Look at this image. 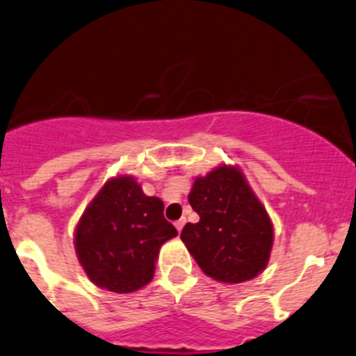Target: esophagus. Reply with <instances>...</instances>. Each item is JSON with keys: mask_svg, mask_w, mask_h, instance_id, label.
Returning a JSON list of instances; mask_svg holds the SVG:
<instances>
[{"mask_svg": "<svg viewBox=\"0 0 356 356\" xmlns=\"http://www.w3.org/2000/svg\"><path fill=\"white\" fill-rule=\"evenodd\" d=\"M184 224H186V219H179V220H175L174 226H175V229H177L179 233H181V229H182V227H184Z\"/></svg>", "mask_w": 356, "mask_h": 356, "instance_id": "34e87169", "label": "esophagus"}]
</instances>
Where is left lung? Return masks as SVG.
Masks as SVG:
<instances>
[{"label": "left lung", "mask_w": 356, "mask_h": 356, "mask_svg": "<svg viewBox=\"0 0 356 356\" xmlns=\"http://www.w3.org/2000/svg\"><path fill=\"white\" fill-rule=\"evenodd\" d=\"M188 200L200 220L182 227L181 240L207 277L241 284L264 271L273 224L240 168L219 165L196 177Z\"/></svg>", "instance_id": "obj_1"}]
</instances>
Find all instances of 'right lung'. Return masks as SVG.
Returning a JSON list of instances; mask_svg holds the SVG:
<instances>
[{
  "instance_id": "add662e5",
  "label": "right lung",
  "mask_w": 356,
  "mask_h": 356,
  "mask_svg": "<svg viewBox=\"0 0 356 356\" xmlns=\"http://www.w3.org/2000/svg\"><path fill=\"white\" fill-rule=\"evenodd\" d=\"M174 236L177 229L163 217V202L144 195L132 175H116L79 217L74 248L92 284L129 294L153 280L160 247Z\"/></svg>"
}]
</instances>
